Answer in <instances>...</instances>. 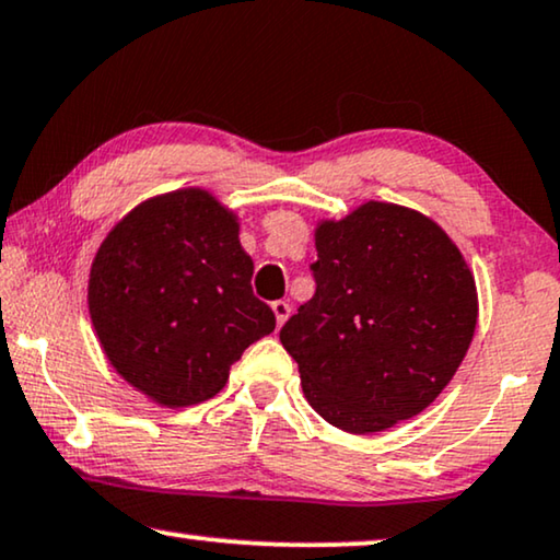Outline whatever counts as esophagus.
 Wrapping results in <instances>:
<instances>
[{
  "instance_id": "34e87169",
  "label": "esophagus",
  "mask_w": 560,
  "mask_h": 560,
  "mask_svg": "<svg viewBox=\"0 0 560 560\" xmlns=\"http://www.w3.org/2000/svg\"><path fill=\"white\" fill-rule=\"evenodd\" d=\"M271 310H273V317H277V325H279V327L283 325V322L289 319V314H291L289 302H281V299H279V302L271 304Z\"/></svg>"
}]
</instances>
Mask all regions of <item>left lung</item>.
Returning <instances> with one entry per match:
<instances>
[{"mask_svg":"<svg viewBox=\"0 0 560 560\" xmlns=\"http://www.w3.org/2000/svg\"><path fill=\"white\" fill-rule=\"evenodd\" d=\"M317 291L281 327L322 419L373 434L421 413L452 381L477 327V287L434 220L370 200L314 231Z\"/></svg>","mask_w":560,"mask_h":560,"instance_id":"8db88e82","label":"left lung"}]
</instances>
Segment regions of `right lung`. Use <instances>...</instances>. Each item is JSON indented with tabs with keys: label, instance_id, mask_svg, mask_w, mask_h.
Returning <instances> with one entry per match:
<instances>
[{
	"label": "right lung",
	"instance_id": "add662e5",
	"mask_svg": "<svg viewBox=\"0 0 560 560\" xmlns=\"http://www.w3.org/2000/svg\"><path fill=\"white\" fill-rule=\"evenodd\" d=\"M250 277L231 210L200 187L160 195L119 220L93 258V329L116 373L154 404H202L277 327Z\"/></svg>",
	"mask_w": 560,
	"mask_h": 560
}]
</instances>
